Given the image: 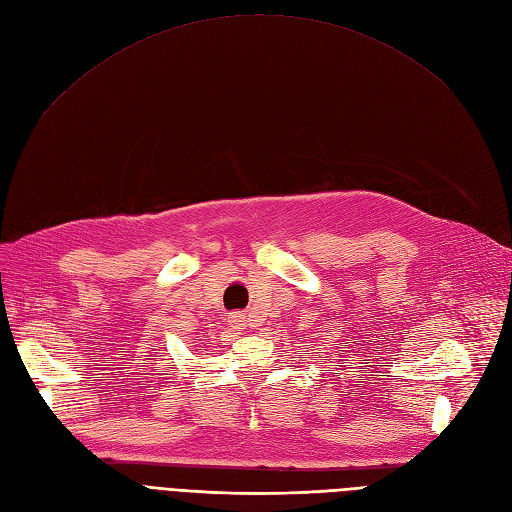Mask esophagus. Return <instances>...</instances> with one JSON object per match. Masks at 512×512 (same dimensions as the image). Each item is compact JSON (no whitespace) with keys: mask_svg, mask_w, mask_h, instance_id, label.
<instances>
[{"mask_svg":"<svg viewBox=\"0 0 512 512\" xmlns=\"http://www.w3.org/2000/svg\"><path fill=\"white\" fill-rule=\"evenodd\" d=\"M230 324H232V327H235V329H241V327H243V316H241V314H232V316H230Z\"/></svg>","mask_w":512,"mask_h":512,"instance_id":"34e87169","label":"esophagus"}]
</instances>
